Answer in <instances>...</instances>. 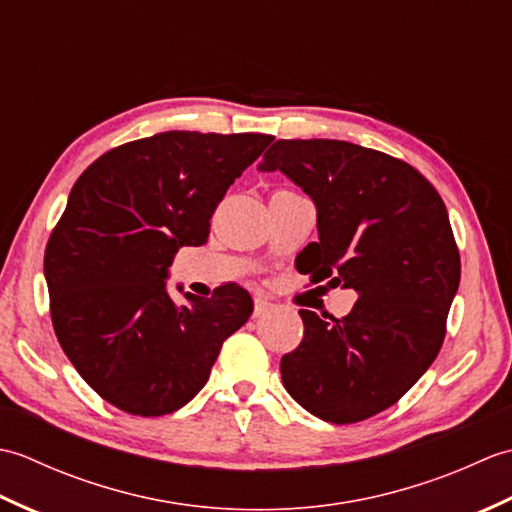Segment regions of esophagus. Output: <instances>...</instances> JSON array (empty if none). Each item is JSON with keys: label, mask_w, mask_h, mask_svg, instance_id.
<instances>
[{"label": "esophagus", "mask_w": 512, "mask_h": 512, "mask_svg": "<svg viewBox=\"0 0 512 512\" xmlns=\"http://www.w3.org/2000/svg\"><path fill=\"white\" fill-rule=\"evenodd\" d=\"M270 310H273V303L266 301V299H255V310H253V317H264V314H268Z\"/></svg>", "instance_id": "obj_1"}]
</instances>
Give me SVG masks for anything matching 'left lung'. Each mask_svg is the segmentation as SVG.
<instances>
[{"label":"left lung","instance_id":"obj_1","mask_svg":"<svg viewBox=\"0 0 512 512\" xmlns=\"http://www.w3.org/2000/svg\"><path fill=\"white\" fill-rule=\"evenodd\" d=\"M259 171H281L317 206L319 242L303 250L301 273L358 292L343 319L299 310L284 387L325 422L372 418L416 385L447 334L460 286L447 206L407 162L345 140H277Z\"/></svg>","mask_w":512,"mask_h":512}]
</instances>
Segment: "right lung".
<instances>
[{
	"instance_id": "obj_1",
	"label": "right lung",
	"mask_w": 512,
	"mask_h": 512,
	"mask_svg": "<svg viewBox=\"0 0 512 512\" xmlns=\"http://www.w3.org/2000/svg\"><path fill=\"white\" fill-rule=\"evenodd\" d=\"M273 140L162 132L110 149L74 182L43 257L50 317L65 356L110 405L143 418L178 411L253 314L237 284L176 303L165 279L182 246L206 244L215 206Z\"/></svg>"
}]
</instances>
